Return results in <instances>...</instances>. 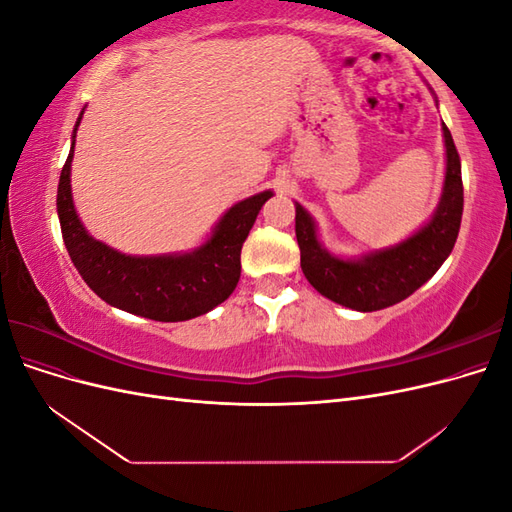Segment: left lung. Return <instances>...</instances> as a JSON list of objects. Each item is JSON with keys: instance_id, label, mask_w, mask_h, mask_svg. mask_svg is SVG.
Returning a JSON list of instances; mask_svg holds the SVG:
<instances>
[{"instance_id": "8db88e82", "label": "left lung", "mask_w": 512, "mask_h": 512, "mask_svg": "<svg viewBox=\"0 0 512 512\" xmlns=\"http://www.w3.org/2000/svg\"><path fill=\"white\" fill-rule=\"evenodd\" d=\"M444 130L446 145V179L438 211L431 222L391 250L363 256L361 260H342L322 250L316 237L314 220L297 203V241L301 250V269L324 297L346 305L356 312H378L408 299L436 273L442 262L453 252L461 213H463V183L461 160L453 136Z\"/></svg>"}]
</instances>
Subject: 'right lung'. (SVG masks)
<instances>
[{
    "label": "right lung",
    "mask_w": 512,
    "mask_h": 512,
    "mask_svg": "<svg viewBox=\"0 0 512 512\" xmlns=\"http://www.w3.org/2000/svg\"><path fill=\"white\" fill-rule=\"evenodd\" d=\"M81 117L72 132L70 156L61 168L57 215L68 254L85 284L108 305L160 322L190 320L224 303L239 282L243 241L273 192H260L230 207L211 239L192 254L147 258L119 254L89 237L74 211L70 164Z\"/></svg>",
    "instance_id": "obj_1"
}]
</instances>
